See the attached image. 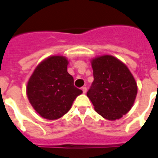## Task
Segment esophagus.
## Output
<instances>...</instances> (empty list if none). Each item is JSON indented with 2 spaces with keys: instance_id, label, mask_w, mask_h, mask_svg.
I'll use <instances>...</instances> for the list:
<instances>
[{
  "instance_id": "34e87169",
  "label": "esophagus",
  "mask_w": 158,
  "mask_h": 158,
  "mask_svg": "<svg viewBox=\"0 0 158 158\" xmlns=\"http://www.w3.org/2000/svg\"><path fill=\"white\" fill-rule=\"evenodd\" d=\"M82 90H83V93L85 94L86 92H87V88H86V87H83V88H82Z\"/></svg>"
}]
</instances>
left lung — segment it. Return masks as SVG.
Here are the masks:
<instances>
[{
  "mask_svg": "<svg viewBox=\"0 0 158 158\" xmlns=\"http://www.w3.org/2000/svg\"><path fill=\"white\" fill-rule=\"evenodd\" d=\"M94 81L87 96L96 112L115 121L127 114L136 98L137 83L128 67L112 55L91 59Z\"/></svg>",
  "mask_w": 158,
  "mask_h": 158,
  "instance_id": "8db88e82",
  "label": "left lung"
}]
</instances>
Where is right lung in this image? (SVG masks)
<instances>
[{
    "instance_id": "right-lung-1",
    "label": "right lung",
    "mask_w": 158,
    "mask_h": 158,
    "mask_svg": "<svg viewBox=\"0 0 158 158\" xmlns=\"http://www.w3.org/2000/svg\"><path fill=\"white\" fill-rule=\"evenodd\" d=\"M68 64L64 56H49L37 65L28 79L26 92L29 102L44 118H61L83 93L74 86V79L67 72Z\"/></svg>"
}]
</instances>
